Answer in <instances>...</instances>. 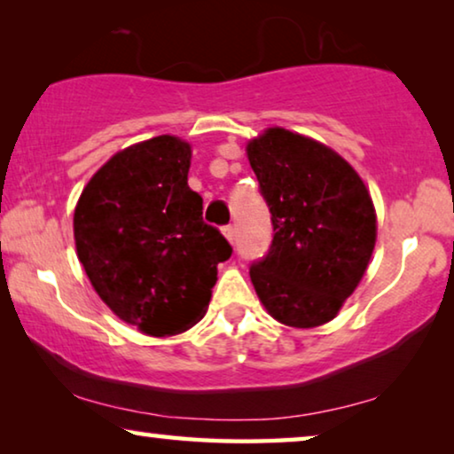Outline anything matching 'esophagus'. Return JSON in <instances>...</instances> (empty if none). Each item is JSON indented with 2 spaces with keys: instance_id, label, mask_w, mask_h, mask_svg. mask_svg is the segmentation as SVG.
<instances>
[{
  "instance_id": "obj_1",
  "label": "esophagus",
  "mask_w": 454,
  "mask_h": 454,
  "mask_svg": "<svg viewBox=\"0 0 454 454\" xmlns=\"http://www.w3.org/2000/svg\"><path fill=\"white\" fill-rule=\"evenodd\" d=\"M223 235H225V238L233 244V241H235V227L233 225H225V227H223Z\"/></svg>"
}]
</instances>
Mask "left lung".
I'll use <instances>...</instances> for the list:
<instances>
[{"label":"left lung","instance_id":"1","mask_svg":"<svg viewBox=\"0 0 454 454\" xmlns=\"http://www.w3.org/2000/svg\"><path fill=\"white\" fill-rule=\"evenodd\" d=\"M270 210L272 241L250 278L272 318L312 328L356 291L376 244V213L362 177L337 153L270 128L247 145Z\"/></svg>","mask_w":454,"mask_h":454}]
</instances>
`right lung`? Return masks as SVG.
Listing matches in <instances>:
<instances>
[{"label": "right lung", "mask_w": 454, "mask_h": 454, "mask_svg": "<svg viewBox=\"0 0 454 454\" xmlns=\"http://www.w3.org/2000/svg\"><path fill=\"white\" fill-rule=\"evenodd\" d=\"M192 151L157 136L111 157L74 210L78 258L98 297L153 337L188 331L207 312L216 264L233 247L202 221Z\"/></svg>", "instance_id": "right-lung-1"}]
</instances>
